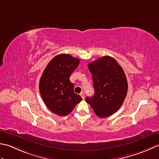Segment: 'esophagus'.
Instances as JSON below:
<instances>
[{"instance_id":"34e87169","label":"esophagus","mask_w":159,"mask_h":159,"mask_svg":"<svg viewBox=\"0 0 159 159\" xmlns=\"http://www.w3.org/2000/svg\"><path fill=\"white\" fill-rule=\"evenodd\" d=\"M80 96L82 97V98L83 99H84V98H85V96H84V93H80Z\"/></svg>"}]
</instances>
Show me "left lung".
<instances>
[{
    "instance_id": "obj_1",
    "label": "left lung",
    "mask_w": 159,
    "mask_h": 159,
    "mask_svg": "<svg viewBox=\"0 0 159 159\" xmlns=\"http://www.w3.org/2000/svg\"><path fill=\"white\" fill-rule=\"evenodd\" d=\"M95 94L86 102L95 115L105 118L120 108L127 95L128 82L122 67L114 58L103 56L88 64Z\"/></svg>"
}]
</instances>
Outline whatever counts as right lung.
Segmentation results:
<instances>
[{"instance_id":"right-lung-1","label":"right lung","mask_w":159,"mask_h":159,"mask_svg":"<svg viewBox=\"0 0 159 159\" xmlns=\"http://www.w3.org/2000/svg\"><path fill=\"white\" fill-rule=\"evenodd\" d=\"M80 60L69 54L54 57L45 68L40 80L39 89L45 105L59 116L72 112L82 98L74 93V84L69 77Z\"/></svg>"}]
</instances>
